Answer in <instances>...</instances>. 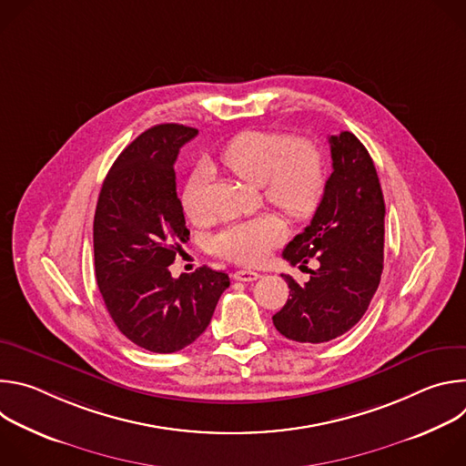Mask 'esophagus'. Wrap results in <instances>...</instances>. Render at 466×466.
<instances>
[{"instance_id":"esophagus-1","label":"esophagus","mask_w":466,"mask_h":466,"mask_svg":"<svg viewBox=\"0 0 466 466\" xmlns=\"http://www.w3.org/2000/svg\"><path fill=\"white\" fill-rule=\"evenodd\" d=\"M258 279H259V275L254 271H236L234 273V280H238V282H254Z\"/></svg>"}]
</instances>
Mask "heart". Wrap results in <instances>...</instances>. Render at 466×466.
Returning a JSON list of instances; mask_svg holds the SVG:
<instances>
[{"label":"heart","instance_id":"heart-1","mask_svg":"<svg viewBox=\"0 0 466 466\" xmlns=\"http://www.w3.org/2000/svg\"><path fill=\"white\" fill-rule=\"evenodd\" d=\"M221 160L238 178L261 186L265 201L291 219H306L320 205L326 171L319 149L308 140L279 130H247L228 142ZM205 191L203 175L195 171L182 191L184 212L195 225L208 219ZM284 236L280 219L259 216L227 225L212 236L210 248L227 259L258 265L282 243Z\"/></svg>","mask_w":466,"mask_h":466}]
</instances>
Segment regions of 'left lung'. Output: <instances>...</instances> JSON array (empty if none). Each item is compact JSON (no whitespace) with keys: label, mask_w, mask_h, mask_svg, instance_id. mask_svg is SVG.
<instances>
[{"label":"left lung","mask_w":466,"mask_h":466,"mask_svg":"<svg viewBox=\"0 0 466 466\" xmlns=\"http://www.w3.org/2000/svg\"><path fill=\"white\" fill-rule=\"evenodd\" d=\"M328 142L334 171L320 205L282 252L300 268L313 258L319 269H308L304 286L282 275L289 299L273 315L280 334L299 343H326L347 334L365 315L383 271L385 203L374 162L349 130Z\"/></svg>","instance_id":"left-lung-1"}]
</instances>
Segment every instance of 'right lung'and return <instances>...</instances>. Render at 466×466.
<instances>
[{
  "mask_svg": "<svg viewBox=\"0 0 466 466\" xmlns=\"http://www.w3.org/2000/svg\"><path fill=\"white\" fill-rule=\"evenodd\" d=\"M197 128H147L112 164L94 218L96 280L121 334L135 345L171 354L191 345L212 320L228 275L207 265L173 279L169 265L189 239L175 160Z\"/></svg>",
  "mask_w": 466,
  "mask_h": 466,
  "instance_id": "1",
  "label": "right lung"
}]
</instances>
